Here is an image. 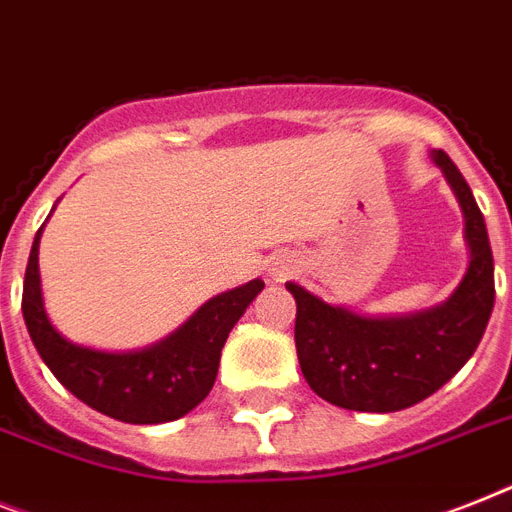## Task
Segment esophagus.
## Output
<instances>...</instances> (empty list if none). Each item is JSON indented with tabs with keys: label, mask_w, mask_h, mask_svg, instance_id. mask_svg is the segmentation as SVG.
<instances>
[{
	"label": "esophagus",
	"mask_w": 512,
	"mask_h": 512,
	"mask_svg": "<svg viewBox=\"0 0 512 512\" xmlns=\"http://www.w3.org/2000/svg\"><path fill=\"white\" fill-rule=\"evenodd\" d=\"M294 270V260H278V263H273V268H270V273H273V278H276V281H284L286 276H289V273H292Z\"/></svg>",
	"instance_id": "34e87169"
}]
</instances>
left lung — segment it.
<instances>
[{"label": "left lung", "mask_w": 512, "mask_h": 512, "mask_svg": "<svg viewBox=\"0 0 512 512\" xmlns=\"http://www.w3.org/2000/svg\"><path fill=\"white\" fill-rule=\"evenodd\" d=\"M458 197L468 244V268L450 297L418 313L365 315L331 305L289 281L297 302L299 368L318 397L357 413H394L426 400L468 363L494 307V260L471 186L458 165L431 152Z\"/></svg>", "instance_id": "left-lung-1"}]
</instances>
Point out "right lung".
Listing matches in <instances>:
<instances>
[{
  "label": "right lung",
  "instance_id": "right-lung-1",
  "mask_svg": "<svg viewBox=\"0 0 512 512\" xmlns=\"http://www.w3.org/2000/svg\"><path fill=\"white\" fill-rule=\"evenodd\" d=\"M54 210V207H52ZM36 231L23 281V318L31 342L54 378L70 394L123 423H168L205 400L218 376L220 350L249 302L263 292V281L215 294L189 321L160 342L131 352H107L83 347L62 336L49 321L39 273Z\"/></svg>",
  "mask_w": 512,
  "mask_h": 512
}]
</instances>
